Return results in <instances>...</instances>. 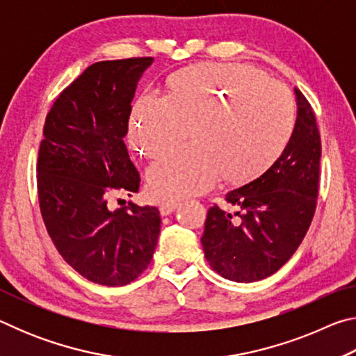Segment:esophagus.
<instances>
[{
	"label": "esophagus",
	"instance_id": "1",
	"mask_svg": "<svg viewBox=\"0 0 356 356\" xmlns=\"http://www.w3.org/2000/svg\"><path fill=\"white\" fill-rule=\"evenodd\" d=\"M179 207V202L177 201H172V200H168V201H161L160 202V213L161 215H170L172 213L174 210Z\"/></svg>",
	"mask_w": 356,
	"mask_h": 356
}]
</instances>
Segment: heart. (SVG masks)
Returning a JSON list of instances; mask_svg holds the SVG:
<instances>
[{"mask_svg":"<svg viewBox=\"0 0 356 356\" xmlns=\"http://www.w3.org/2000/svg\"><path fill=\"white\" fill-rule=\"evenodd\" d=\"M293 104L287 89L238 64L185 69L171 81L170 99L144 92L130 118V141L156 156L190 127L191 146L160 156L147 171L159 197L200 195L222 177L243 182L278 159L292 135Z\"/></svg>","mask_w":356,"mask_h":356,"instance_id":"heart-1","label":"heart"}]
</instances>
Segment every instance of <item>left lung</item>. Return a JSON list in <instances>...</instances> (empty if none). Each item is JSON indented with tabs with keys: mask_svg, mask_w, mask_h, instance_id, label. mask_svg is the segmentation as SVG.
<instances>
[{
	"mask_svg": "<svg viewBox=\"0 0 356 356\" xmlns=\"http://www.w3.org/2000/svg\"><path fill=\"white\" fill-rule=\"evenodd\" d=\"M297 120L282 154L261 176L226 193L237 207L209 209L201 243L222 278L252 282L284 265L305 238L316 212L321 135L309 102L295 89Z\"/></svg>",
	"mask_w": 356,
	"mask_h": 356,
	"instance_id": "8db88e82",
	"label": "left lung"
}]
</instances>
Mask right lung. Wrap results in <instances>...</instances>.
Wrapping results in <instances>:
<instances>
[{"mask_svg":"<svg viewBox=\"0 0 356 356\" xmlns=\"http://www.w3.org/2000/svg\"><path fill=\"white\" fill-rule=\"evenodd\" d=\"M152 63L129 58L89 65L45 119L38 159L42 218L64 261L102 286L136 280L159 240V209L108 206L114 193L131 196L140 188L124 138L138 81Z\"/></svg>","mask_w":356,"mask_h":356,"instance_id":"add662e5","label":"right lung"}]
</instances>
